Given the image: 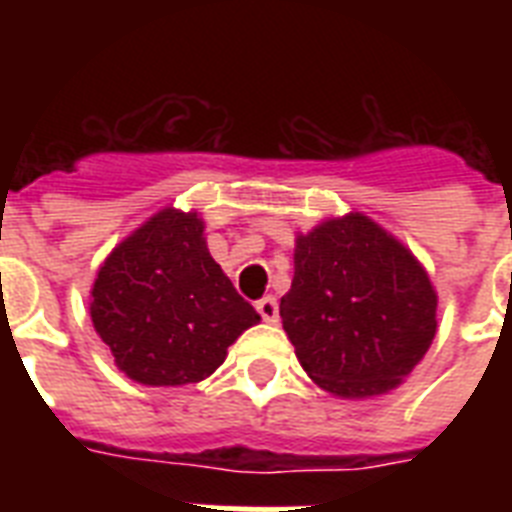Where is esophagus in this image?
I'll return each instance as SVG.
<instances>
[{"label": "esophagus", "mask_w": 512, "mask_h": 512, "mask_svg": "<svg viewBox=\"0 0 512 512\" xmlns=\"http://www.w3.org/2000/svg\"><path fill=\"white\" fill-rule=\"evenodd\" d=\"M257 313L263 316V321H268V324H276L279 321V303H276V297H263V300H257L255 303Z\"/></svg>", "instance_id": "obj_1"}]
</instances>
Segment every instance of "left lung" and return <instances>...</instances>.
Masks as SVG:
<instances>
[{"label": "left lung", "mask_w": 512, "mask_h": 512, "mask_svg": "<svg viewBox=\"0 0 512 512\" xmlns=\"http://www.w3.org/2000/svg\"><path fill=\"white\" fill-rule=\"evenodd\" d=\"M438 295L412 249L364 212L297 233L284 332L321 390L374 398L396 390L436 337Z\"/></svg>", "instance_id": "1"}]
</instances>
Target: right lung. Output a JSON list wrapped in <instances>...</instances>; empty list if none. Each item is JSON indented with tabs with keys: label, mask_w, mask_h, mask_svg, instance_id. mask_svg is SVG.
Here are the masks:
<instances>
[{
	"label": "right lung",
	"mask_w": 512,
	"mask_h": 512,
	"mask_svg": "<svg viewBox=\"0 0 512 512\" xmlns=\"http://www.w3.org/2000/svg\"><path fill=\"white\" fill-rule=\"evenodd\" d=\"M114 364L151 388L207 380L260 313L212 260L199 212L164 207L111 249L90 292Z\"/></svg>",
	"instance_id": "1"
}]
</instances>
